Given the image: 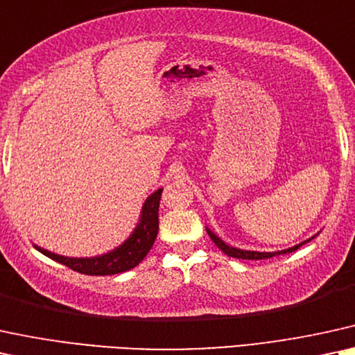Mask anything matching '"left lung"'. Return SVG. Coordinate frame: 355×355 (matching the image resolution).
<instances>
[{
  "label": "left lung",
  "mask_w": 355,
  "mask_h": 355,
  "mask_svg": "<svg viewBox=\"0 0 355 355\" xmlns=\"http://www.w3.org/2000/svg\"><path fill=\"white\" fill-rule=\"evenodd\" d=\"M208 236L211 237V241L214 242V244L218 245L219 249L223 250L224 254L230 255V257H234V259H244V260H262V259H270L273 255L277 254H286V252H293V250H297L300 245H295V248L291 249H286L284 252H250V250H241V249H234V248H230L227 244H224V242L219 239L218 236H214L213 232L208 230Z\"/></svg>",
  "instance_id": "left-lung-1"
}]
</instances>
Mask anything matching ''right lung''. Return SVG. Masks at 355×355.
Segmentation results:
<instances>
[{"label": "right lung", "instance_id": "obj_1", "mask_svg": "<svg viewBox=\"0 0 355 355\" xmlns=\"http://www.w3.org/2000/svg\"><path fill=\"white\" fill-rule=\"evenodd\" d=\"M162 190H157L154 195L147 198L144 208H142V218L134 234L124 242L121 248L113 252L101 255L95 259H70L62 255L47 252V250L35 248L47 257L64 263L65 267L73 272L83 273V275H114V273L128 272L141 263L154 245L157 232H159V205Z\"/></svg>", "mask_w": 355, "mask_h": 355}]
</instances>
